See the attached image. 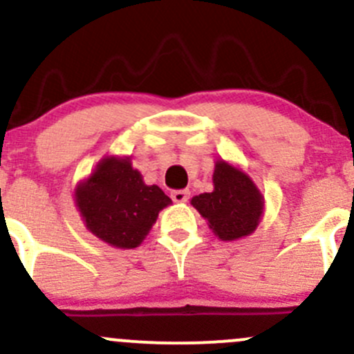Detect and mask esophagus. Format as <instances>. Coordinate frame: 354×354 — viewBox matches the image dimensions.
<instances>
[{"instance_id": "1", "label": "esophagus", "mask_w": 354, "mask_h": 354, "mask_svg": "<svg viewBox=\"0 0 354 354\" xmlns=\"http://www.w3.org/2000/svg\"><path fill=\"white\" fill-rule=\"evenodd\" d=\"M188 197H190V192H188V190H174V192H171V198H173L174 202H178V203L187 202Z\"/></svg>"}]
</instances>
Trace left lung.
Returning a JSON list of instances; mask_svg holds the SVG:
<instances>
[{
    "mask_svg": "<svg viewBox=\"0 0 354 354\" xmlns=\"http://www.w3.org/2000/svg\"><path fill=\"white\" fill-rule=\"evenodd\" d=\"M192 205L209 221L221 240L231 241L246 236L259 226L263 200L246 174L224 160H217L214 192L194 197Z\"/></svg>",
    "mask_w": 354,
    "mask_h": 354,
    "instance_id": "8db88e82",
    "label": "left lung"
}]
</instances>
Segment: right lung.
Returning <instances> with one entry per match:
<instances>
[{"label": "right lung", "instance_id": "add662e5", "mask_svg": "<svg viewBox=\"0 0 354 354\" xmlns=\"http://www.w3.org/2000/svg\"><path fill=\"white\" fill-rule=\"evenodd\" d=\"M87 230L118 248H135L147 236L171 198L144 183L130 159L108 157L75 192Z\"/></svg>", "mask_w": 354, "mask_h": 354}]
</instances>
